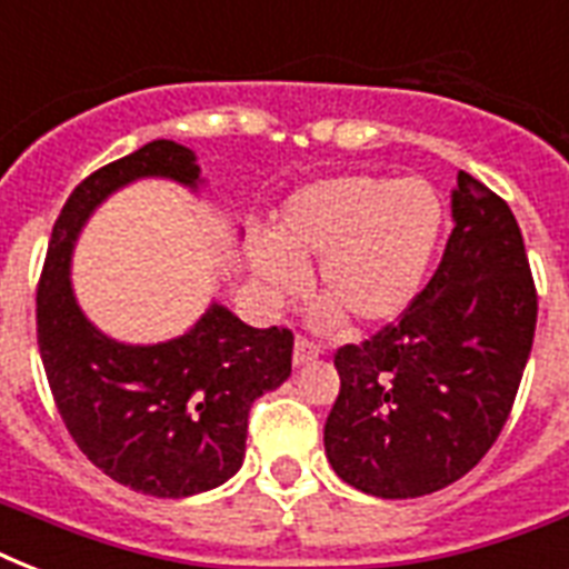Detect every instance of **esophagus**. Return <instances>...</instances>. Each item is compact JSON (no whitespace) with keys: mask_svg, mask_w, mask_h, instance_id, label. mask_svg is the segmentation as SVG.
Instances as JSON below:
<instances>
[{"mask_svg":"<svg viewBox=\"0 0 569 569\" xmlns=\"http://www.w3.org/2000/svg\"><path fill=\"white\" fill-rule=\"evenodd\" d=\"M319 355H321V348L316 346L312 339H307V337H298V339H295V355H292L295 366L312 363V360H316V357H319Z\"/></svg>","mask_w":569,"mask_h":569,"instance_id":"obj_1","label":"esophagus"}]
</instances>
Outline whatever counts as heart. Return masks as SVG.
I'll return each mask as SVG.
<instances>
[{"mask_svg":"<svg viewBox=\"0 0 569 569\" xmlns=\"http://www.w3.org/2000/svg\"><path fill=\"white\" fill-rule=\"evenodd\" d=\"M440 230L442 203L431 182L348 173L298 191L280 212L277 236H257L250 257L271 301L295 298L307 286V266L319 262L316 283L328 298L319 321L337 325L346 312L378 328L413 303Z\"/></svg>","mask_w":569,"mask_h":569,"instance_id":"obj_1","label":"heart"}]
</instances>
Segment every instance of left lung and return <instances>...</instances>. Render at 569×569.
Instances as JSON below:
<instances>
[{
  "instance_id": "left-lung-1",
  "label": "left lung",
  "mask_w": 569,
  "mask_h": 569,
  "mask_svg": "<svg viewBox=\"0 0 569 569\" xmlns=\"http://www.w3.org/2000/svg\"><path fill=\"white\" fill-rule=\"evenodd\" d=\"M446 253L405 316L333 355L325 422L333 472L380 499H416L463 478L511 416L538 325L520 223L460 171Z\"/></svg>"
}]
</instances>
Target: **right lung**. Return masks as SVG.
Masks as SVG:
<instances>
[{"label":"right lung","instance_id":"add662e5","mask_svg":"<svg viewBox=\"0 0 569 569\" xmlns=\"http://www.w3.org/2000/svg\"><path fill=\"white\" fill-rule=\"evenodd\" d=\"M138 177L197 189L189 147L150 141L84 177L52 227L38 283V348L56 407L82 455L118 485L159 499L236 476L250 407L292 375L289 328H250L212 303L189 333L159 346L102 337L76 307L70 250L88 214Z\"/></svg>","mask_w":569,"mask_h":569}]
</instances>
